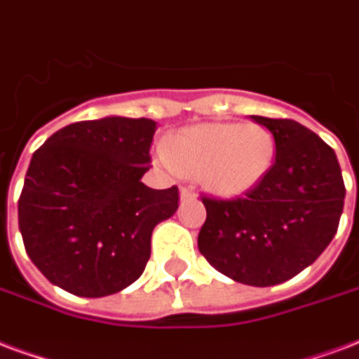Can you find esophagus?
Segmentation results:
<instances>
[{
  "label": "esophagus",
  "mask_w": 359,
  "mask_h": 359,
  "mask_svg": "<svg viewBox=\"0 0 359 359\" xmlns=\"http://www.w3.org/2000/svg\"><path fill=\"white\" fill-rule=\"evenodd\" d=\"M180 196H182L183 201H187V198H193V196H195V193H193V189H191V187H182V189H180Z\"/></svg>",
  "instance_id": "esophagus-1"
}]
</instances>
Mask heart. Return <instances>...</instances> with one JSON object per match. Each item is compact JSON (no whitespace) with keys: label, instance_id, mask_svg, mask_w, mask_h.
I'll list each match as a JSON object with an SVG mask.
<instances>
[{"label":"heart","instance_id":"heart-1","mask_svg":"<svg viewBox=\"0 0 359 359\" xmlns=\"http://www.w3.org/2000/svg\"><path fill=\"white\" fill-rule=\"evenodd\" d=\"M164 155L180 174L198 177L208 193L234 198L257 187L269 174L276 144L259 123H204L170 136Z\"/></svg>","mask_w":359,"mask_h":359}]
</instances>
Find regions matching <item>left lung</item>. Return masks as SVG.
Returning <instances> with one entry per match:
<instances>
[{
    "instance_id": "obj_1",
    "label": "left lung",
    "mask_w": 359,
    "mask_h": 359,
    "mask_svg": "<svg viewBox=\"0 0 359 359\" xmlns=\"http://www.w3.org/2000/svg\"><path fill=\"white\" fill-rule=\"evenodd\" d=\"M252 118L271 130L274 163L244 196H202L198 250L234 282L266 287L297 276L330 246L346 189L335 151L314 132L292 118Z\"/></svg>"
}]
</instances>
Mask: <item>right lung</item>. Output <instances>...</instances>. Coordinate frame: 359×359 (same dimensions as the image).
Wrapping results in <instances>:
<instances>
[{
	"label": "right lung",
	"mask_w": 359,
	"mask_h": 359,
	"mask_svg": "<svg viewBox=\"0 0 359 359\" xmlns=\"http://www.w3.org/2000/svg\"><path fill=\"white\" fill-rule=\"evenodd\" d=\"M151 118L104 117L55 132L34 153L18 198V229L34 265L79 297H106L142 276L157 223L180 191L140 182L149 170Z\"/></svg>",
	"instance_id": "1"
}]
</instances>
